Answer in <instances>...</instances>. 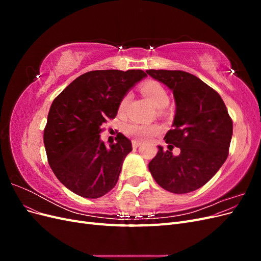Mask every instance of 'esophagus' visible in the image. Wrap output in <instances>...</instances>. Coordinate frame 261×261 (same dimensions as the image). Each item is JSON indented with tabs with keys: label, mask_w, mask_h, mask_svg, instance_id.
<instances>
[{
	"label": "esophagus",
	"mask_w": 261,
	"mask_h": 261,
	"mask_svg": "<svg viewBox=\"0 0 261 261\" xmlns=\"http://www.w3.org/2000/svg\"><path fill=\"white\" fill-rule=\"evenodd\" d=\"M132 144H133L134 148H138L141 145V141H139V140H133Z\"/></svg>",
	"instance_id": "1"
}]
</instances>
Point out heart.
Returning <instances> with one entry per match:
<instances>
[{
    "label": "heart",
    "mask_w": 261,
    "mask_h": 261,
    "mask_svg": "<svg viewBox=\"0 0 261 261\" xmlns=\"http://www.w3.org/2000/svg\"><path fill=\"white\" fill-rule=\"evenodd\" d=\"M141 92L155 108H164L169 103V96L163 87L155 82H147L141 86ZM129 101V94H125L120 102V110H124ZM159 132V126L144 125L132 122L125 126L126 135L136 139H147Z\"/></svg>",
    "instance_id": "obj_1"
}]
</instances>
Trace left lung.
Wrapping results in <instances>:
<instances>
[{"mask_svg": "<svg viewBox=\"0 0 261 261\" xmlns=\"http://www.w3.org/2000/svg\"><path fill=\"white\" fill-rule=\"evenodd\" d=\"M173 91L176 110L173 129L164 139L169 147L149 162V171L165 191L187 194L203 186L225 162L233 122L220 94L198 77L183 70L149 69L146 72Z\"/></svg>", "mask_w": 261, "mask_h": 261, "instance_id": "8db88e82", "label": "left lung"}]
</instances>
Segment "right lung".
I'll return each mask as SVG.
<instances>
[{
    "mask_svg": "<svg viewBox=\"0 0 261 261\" xmlns=\"http://www.w3.org/2000/svg\"><path fill=\"white\" fill-rule=\"evenodd\" d=\"M147 74L141 69L91 70L52 102L43 133L50 167L61 183L85 198H99L117 183L132 141L117 134L108 148L102 125L117 114L122 98Z\"/></svg>",
    "mask_w": 261,
    "mask_h": 261,
    "instance_id": "add662e5",
    "label": "right lung"
}]
</instances>
